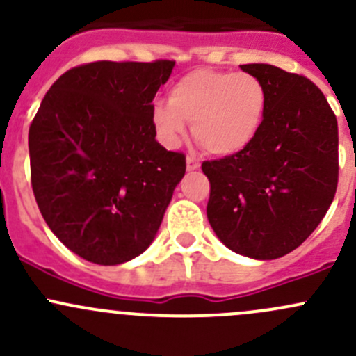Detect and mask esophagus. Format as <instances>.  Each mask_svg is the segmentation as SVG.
<instances>
[{"label": "esophagus", "instance_id": "34e87169", "mask_svg": "<svg viewBox=\"0 0 356 356\" xmlns=\"http://www.w3.org/2000/svg\"><path fill=\"white\" fill-rule=\"evenodd\" d=\"M186 167H188V170H198L200 161L196 160V158L188 156V158H186Z\"/></svg>", "mask_w": 356, "mask_h": 356}]
</instances>
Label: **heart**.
Segmentation results:
<instances>
[{"instance_id": "b5f03b06", "label": "heart", "mask_w": 356, "mask_h": 356, "mask_svg": "<svg viewBox=\"0 0 356 356\" xmlns=\"http://www.w3.org/2000/svg\"><path fill=\"white\" fill-rule=\"evenodd\" d=\"M267 106V88L254 75L198 68L172 86L168 102L153 105L152 118L167 146H177L191 122L193 136L208 153L231 156L257 139Z\"/></svg>"}]
</instances>
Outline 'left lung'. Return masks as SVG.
I'll list each match as a JSON object with an SVG mask.
<instances>
[{
  "instance_id": "1",
  "label": "left lung",
  "mask_w": 356,
  "mask_h": 356,
  "mask_svg": "<svg viewBox=\"0 0 356 356\" xmlns=\"http://www.w3.org/2000/svg\"><path fill=\"white\" fill-rule=\"evenodd\" d=\"M264 82L260 134L238 155L203 161L207 217L229 250L274 260L315 231L337 188V120L321 89L267 63L241 65Z\"/></svg>"
}]
</instances>
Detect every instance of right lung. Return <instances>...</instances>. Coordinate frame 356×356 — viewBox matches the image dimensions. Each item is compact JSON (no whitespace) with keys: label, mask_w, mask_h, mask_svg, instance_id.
Returning <instances> with one entry per match:
<instances>
[{"label":"right lung","mask_w":356,"mask_h":356,"mask_svg":"<svg viewBox=\"0 0 356 356\" xmlns=\"http://www.w3.org/2000/svg\"><path fill=\"white\" fill-rule=\"evenodd\" d=\"M175 62L67 70L29 129L31 182L53 234L84 260L120 265L155 239L186 156L156 141L153 98Z\"/></svg>","instance_id":"right-lung-1"}]
</instances>
